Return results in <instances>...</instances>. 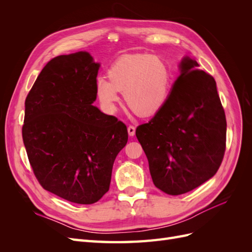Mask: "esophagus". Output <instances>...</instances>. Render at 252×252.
Here are the masks:
<instances>
[{"instance_id":"esophagus-1","label":"esophagus","mask_w":252,"mask_h":252,"mask_svg":"<svg viewBox=\"0 0 252 252\" xmlns=\"http://www.w3.org/2000/svg\"><path fill=\"white\" fill-rule=\"evenodd\" d=\"M127 129H128V134L130 135V136H133L135 134V127L134 126L129 125Z\"/></svg>"}]
</instances>
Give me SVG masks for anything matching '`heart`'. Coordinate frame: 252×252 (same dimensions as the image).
Returning a JSON list of instances; mask_svg holds the SVG:
<instances>
[{
  "label": "heart",
  "instance_id": "b5f03b06",
  "mask_svg": "<svg viewBox=\"0 0 252 252\" xmlns=\"http://www.w3.org/2000/svg\"><path fill=\"white\" fill-rule=\"evenodd\" d=\"M108 78L95 82V94L103 107L113 112L119 102V91L133 112L150 117L167 101L170 86V70L161 59L150 55L127 56L114 62Z\"/></svg>",
  "mask_w": 252,
  "mask_h": 252
}]
</instances>
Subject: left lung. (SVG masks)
Returning <instances> with one entry per match:
<instances>
[{
	"label": "left lung",
	"mask_w": 252,
	"mask_h": 252,
	"mask_svg": "<svg viewBox=\"0 0 252 252\" xmlns=\"http://www.w3.org/2000/svg\"><path fill=\"white\" fill-rule=\"evenodd\" d=\"M197 67L195 60H182L166 103L135 130L155 186L170 195L211 179L226 149V117L217 83Z\"/></svg>",
	"instance_id": "left-lung-1"
}]
</instances>
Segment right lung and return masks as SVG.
<instances>
[{
    "mask_svg": "<svg viewBox=\"0 0 252 252\" xmlns=\"http://www.w3.org/2000/svg\"><path fill=\"white\" fill-rule=\"evenodd\" d=\"M98 67L86 51L53 58L25 101L22 135L36 180L77 204H94L108 191L114 159L128 141L123 122L93 105Z\"/></svg>",
    "mask_w": 252,
    "mask_h": 252,
    "instance_id": "add662e5",
    "label": "right lung"
}]
</instances>
